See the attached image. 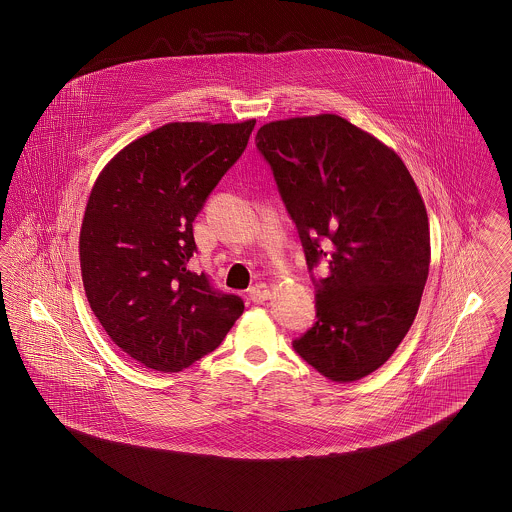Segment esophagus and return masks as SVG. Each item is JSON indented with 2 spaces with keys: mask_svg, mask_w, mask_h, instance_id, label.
I'll list each match as a JSON object with an SVG mask.
<instances>
[{
  "mask_svg": "<svg viewBox=\"0 0 512 512\" xmlns=\"http://www.w3.org/2000/svg\"><path fill=\"white\" fill-rule=\"evenodd\" d=\"M270 297V288L267 284H255L253 288H249V299L253 303H263Z\"/></svg>",
  "mask_w": 512,
  "mask_h": 512,
  "instance_id": "1",
  "label": "esophagus"
}]
</instances>
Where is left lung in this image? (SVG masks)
I'll return each instance as SVG.
<instances>
[{
	"label": "left lung",
	"instance_id": "8db88e82",
	"mask_svg": "<svg viewBox=\"0 0 512 512\" xmlns=\"http://www.w3.org/2000/svg\"><path fill=\"white\" fill-rule=\"evenodd\" d=\"M280 197L317 280V322L295 353L332 382L384 365L418 313L430 267L424 201L399 155L338 115L259 128Z\"/></svg>",
	"mask_w": 512,
	"mask_h": 512
}]
</instances>
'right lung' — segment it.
Segmentation results:
<instances>
[{
  "mask_svg": "<svg viewBox=\"0 0 512 512\" xmlns=\"http://www.w3.org/2000/svg\"><path fill=\"white\" fill-rule=\"evenodd\" d=\"M253 126L169 122L121 149L92 188L78 240L86 297L107 336L147 368L194 365L244 313L242 297L188 263L192 222Z\"/></svg>",
  "mask_w": 512,
  "mask_h": 512,
  "instance_id": "1",
  "label": "right lung"
}]
</instances>
